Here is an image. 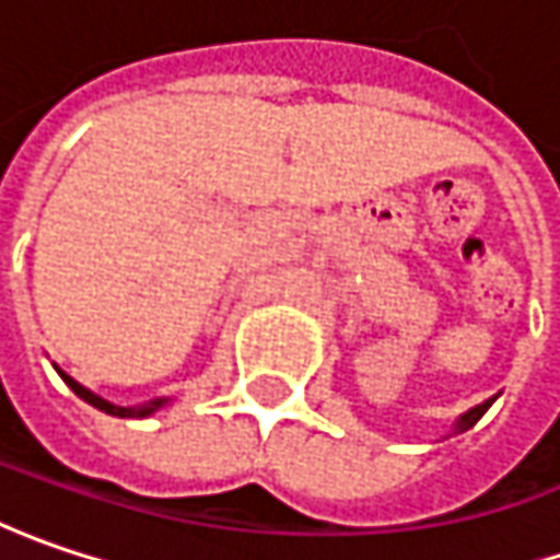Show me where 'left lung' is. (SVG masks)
Here are the masks:
<instances>
[{"label": "left lung", "mask_w": 560, "mask_h": 560, "mask_svg": "<svg viewBox=\"0 0 560 560\" xmlns=\"http://www.w3.org/2000/svg\"><path fill=\"white\" fill-rule=\"evenodd\" d=\"M492 401H495V398H489V401H482V404H476V407H470V410H467V413H464V417H460V420L454 423V432H467L470 425L479 423V417H482V413H486V410L492 407Z\"/></svg>", "instance_id": "obj_1"}]
</instances>
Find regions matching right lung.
Segmentation results:
<instances>
[{"label": "right lung", "instance_id": "obj_1", "mask_svg": "<svg viewBox=\"0 0 560 560\" xmlns=\"http://www.w3.org/2000/svg\"><path fill=\"white\" fill-rule=\"evenodd\" d=\"M59 370V366H56ZM59 376L65 378V385L78 395V398H84L86 404H93L96 410H103V413H112V417H150V413H156L159 407L162 404H168V398H156V401H147V404H140V407H115V404H109L106 398H100V395H93L90 388H84L81 382H74V378L68 376V373H61L59 370Z\"/></svg>", "mask_w": 560, "mask_h": 560}]
</instances>
